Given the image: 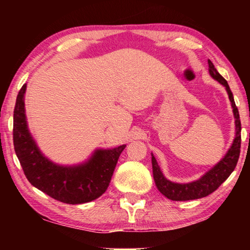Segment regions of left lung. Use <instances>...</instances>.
<instances>
[{
    "label": "left lung",
    "mask_w": 250,
    "mask_h": 250,
    "mask_svg": "<svg viewBox=\"0 0 250 250\" xmlns=\"http://www.w3.org/2000/svg\"><path fill=\"white\" fill-rule=\"evenodd\" d=\"M208 67H209V74L214 79H216L218 83L224 84L227 90L228 97L231 103L232 111H234L235 116V124H236V137L235 140L232 142V146L230 149L228 150L227 154L224 156L222 161H219L211 170L206 173L204 176H202L200 180L192 183L188 184H179L173 183V182L167 180L163 176L162 172L160 170V167L158 166V162L153 155H152V168H153V177L156 184V188L159 191L163 194L164 196L170 198L172 201H189V200H197V198L205 197L209 195L221 186L224 182H225L228 176L231 174V172L235 170L238 162L239 154H240V143H242V135H240V131H242V125H240L239 119V112L238 109L236 107L234 96L230 90L229 86H228L225 78L218 73L215 68L213 62L208 59Z\"/></svg>",
    "instance_id": "8db88e82"
}]
</instances>
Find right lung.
Instances as JSON below:
<instances>
[{"mask_svg": "<svg viewBox=\"0 0 250 250\" xmlns=\"http://www.w3.org/2000/svg\"><path fill=\"white\" fill-rule=\"evenodd\" d=\"M25 90L26 84H23L16 98L13 143L29 183L54 200L66 204H83L103 195L125 146L112 150H97L92 158L82 166H56L41 153L28 132L24 109Z\"/></svg>", "mask_w": 250, "mask_h": 250, "instance_id": "obj_1", "label": "right lung"}]
</instances>
